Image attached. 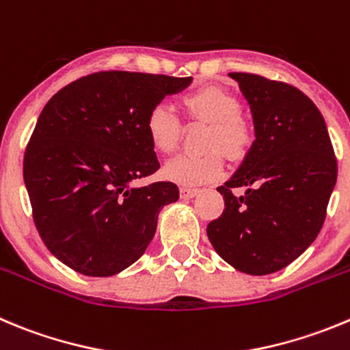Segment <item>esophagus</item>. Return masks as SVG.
I'll return each mask as SVG.
<instances>
[{
  "label": "esophagus",
  "mask_w": 350,
  "mask_h": 350,
  "mask_svg": "<svg viewBox=\"0 0 350 350\" xmlns=\"http://www.w3.org/2000/svg\"><path fill=\"white\" fill-rule=\"evenodd\" d=\"M198 194H200V189L180 187V198H182V200H191V198L198 196Z\"/></svg>",
  "instance_id": "1"
}]
</instances>
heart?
Masks as SVG:
<instances>
[{
  "label": "heart",
  "instance_id": "heart-1",
  "mask_svg": "<svg viewBox=\"0 0 350 350\" xmlns=\"http://www.w3.org/2000/svg\"><path fill=\"white\" fill-rule=\"evenodd\" d=\"M187 120L208 123L201 154H184L172 159L163 168V177L178 185H203L220 178L226 172L224 152L232 159L248 154L253 133L248 121L239 114L241 104L220 86H201L182 98ZM147 140L159 154H172L180 142V120L166 104H156L144 120Z\"/></svg>",
  "mask_w": 350,
  "mask_h": 350
}]
</instances>
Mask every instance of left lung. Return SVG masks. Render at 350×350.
Returning <instances> with one entry per match:
<instances>
[{
	"mask_svg": "<svg viewBox=\"0 0 350 350\" xmlns=\"http://www.w3.org/2000/svg\"><path fill=\"white\" fill-rule=\"evenodd\" d=\"M229 76L248 100L256 139L238 172L217 187L226 208L206 234L234 269L272 274L321 230L336 182L335 150L321 112L299 88L248 72ZM239 187L245 192L236 197Z\"/></svg>",
	"mask_w": 350,
	"mask_h": 350,
	"instance_id": "left-lung-1",
	"label": "left lung"
}]
</instances>
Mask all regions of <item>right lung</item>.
<instances>
[{
    "instance_id": "add662e5",
    "label": "right lung",
    "mask_w": 350,
    "mask_h": 350,
    "mask_svg": "<svg viewBox=\"0 0 350 350\" xmlns=\"http://www.w3.org/2000/svg\"><path fill=\"white\" fill-rule=\"evenodd\" d=\"M191 81L100 70L69 83L44 105L25 147L24 182L41 239L67 267L107 278L146 252L159 210L178 200V187H130L159 170L144 120Z\"/></svg>"
}]
</instances>
